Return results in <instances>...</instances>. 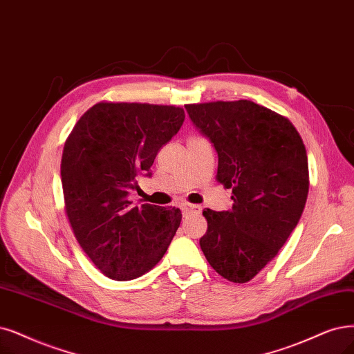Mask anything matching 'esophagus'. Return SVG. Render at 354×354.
Wrapping results in <instances>:
<instances>
[{"label": "esophagus", "mask_w": 354, "mask_h": 354, "mask_svg": "<svg viewBox=\"0 0 354 354\" xmlns=\"http://www.w3.org/2000/svg\"><path fill=\"white\" fill-rule=\"evenodd\" d=\"M182 208H184L185 213H195V214L201 213V205L198 204H184Z\"/></svg>", "instance_id": "obj_1"}]
</instances>
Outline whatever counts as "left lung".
<instances>
[{
    "label": "left lung",
    "instance_id": "obj_1",
    "mask_svg": "<svg viewBox=\"0 0 354 354\" xmlns=\"http://www.w3.org/2000/svg\"><path fill=\"white\" fill-rule=\"evenodd\" d=\"M213 142L217 180L232 189L227 212H203L201 251L221 277L252 280L297 226L309 191L305 144L287 118L251 100L185 104Z\"/></svg>",
    "mask_w": 354,
    "mask_h": 354
}]
</instances>
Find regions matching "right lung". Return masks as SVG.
Segmentation results:
<instances>
[{"mask_svg": "<svg viewBox=\"0 0 354 354\" xmlns=\"http://www.w3.org/2000/svg\"><path fill=\"white\" fill-rule=\"evenodd\" d=\"M179 106L99 102L65 141L61 182L74 236L104 276L133 280L165 255L180 225L179 208L134 205L128 191L150 174L157 153L184 124Z\"/></svg>", "mask_w": 354, "mask_h": 354, "instance_id": "add662e5", "label": "right lung"}]
</instances>
